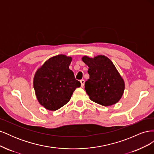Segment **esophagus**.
<instances>
[{"mask_svg":"<svg viewBox=\"0 0 154 154\" xmlns=\"http://www.w3.org/2000/svg\"><path fill=\"white\" fill-rule=\"evenodd\" d=\"M80 83H81V86L83 87L85 85V80H80Z\"/></svg>","mask_w":154,"mask_h":154,"instance_id":"1","label":"esophagus"}]
</instances>
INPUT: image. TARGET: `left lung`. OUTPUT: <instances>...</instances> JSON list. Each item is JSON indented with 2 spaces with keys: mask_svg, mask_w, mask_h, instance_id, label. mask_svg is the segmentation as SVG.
<instances>
[{
  "mask_svg": "<svg viewBox=\"0 0 154 154\" xmlns=\"http://www.w3.org/2000/svg\"><path fill=\"white\" fill-rule=\"evenodd\" d=\"M82 60L88 67L90 77L85 89L89 98L105 106L117 103L123 94L125 82L112 62L104 55L84 56Z\"/></svg>",
  "mask_w": 154,
  "mask_h": 154,
  "instance_id": "8db88e82",
  "label": "left lung"
}]
</instances>
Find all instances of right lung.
<instances>
[{
  "label": "right lung",
  "instance_id": "1",
  "mask_svg": "<svg viewBox=\"0 0 154 154\" xmlns=\"http://www.w3.org/2000/svg\"><path fill=\"white\" fill-rule=\"evenodd\" d=\"M72 57L64 54L48 59L35 72L33 87L39 103L54 111L71 100L73 92L81 86L69 69Z\"/></svg>",
  "mask_w": 154,
  "mask_h": 154
}]
</instances>
